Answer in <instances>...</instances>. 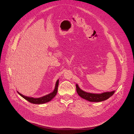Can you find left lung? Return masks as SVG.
<instances>
[{
  "label": "left lung",
  "instance_id": "1",
  "mask_svg": "<svg viewBox=\"0 0 134 134\" xmlns=\"http://www.w3.org/2000/svg\"><path fill=\"white\" fill-rule=\"evenodd\" d=\"M76 92L78 93L79 96L83 98L88 101L92 102H100L108 99L110 97H111L115 93V91L112 92H104L101 94H94L87 93L81 90L78 86V85H76Z\"/></svg>",
  "mask_w": 134,
  "mask_h": 134
}]
</instances>
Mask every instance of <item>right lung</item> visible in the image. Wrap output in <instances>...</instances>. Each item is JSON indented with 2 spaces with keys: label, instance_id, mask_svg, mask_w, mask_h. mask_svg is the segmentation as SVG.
I'll list each match as a JSON object with an SVG mask.
<instances>
[{
  "label": "right lung",
  "instance_id": "1",
  "mask_svg": "<svg viewBox=\"0 0 134 134\" xmlns=\"http://www.w3.org/2000/svg\"><path fill=\"white\" fill-rule=\"evenodd\" d=\"M58 85H59V80H58L57 81H56V82L55 89H54V90L53 92L51 93L50 94H47L45 96H43V97H41V98H34L32 97H26V96H24L22 95V94H20L18 92H17L18 93V94L20 96H22L23 98H24L25 99H26L28 102H29L30 103H31L32 104H43V103H47L49 101H51L53 99V98L56 96V93H57Z\"/></svg>",
  "mask_w": 134,
  "mask_h": 134
}]
</instances>
